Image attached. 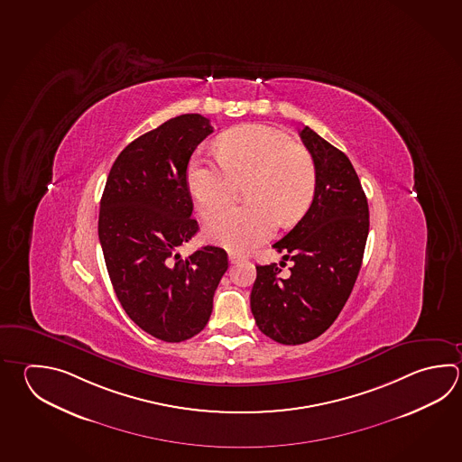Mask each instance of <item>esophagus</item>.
<instances>
[{"label":"esophagus","instance_id":"obj_1","mask_svg":"<svg viewBox=\"0 0 462 462\" xmlns=\"http://www.w3.org/2000/svg\"><path fill=\"white\" fill-rule=\"evenodd\" d=\"M242 260V256L240 254H236V253H228V262L234 263L240 262Z\"/></svg>","mask_w":462,"mask_h":462}]
</instances>
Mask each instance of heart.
<instances>
[{"label":"heart","instance_id":"heart-1","mask_svg":"<svg viewBox=\"0 0 462 462\" xmlns=\"http://www.w3.org/2000/svg\"><path fill=\"white\" fill-rule=\"evenodd\" d=\"M217 153L220 163L194 157L188 165L186 183L196 209L210 217L244 183L251 204L210 218L204 234L212 244L248 252L274 234L278 220L291 226L310 208L317 168L286 132L264 124L238 125L218 137Z\"/></svg>","mask_w":462,"mask_h":462}]
</instances>
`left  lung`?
I'll use <instances>...</instances> for the list:
<instances>
[{
  "label": "left lung",
  "instance_id": "obj_1",
  "mask_svg": "<svg viewBox=\"0 0 462 462\" xmlns=\"http://www.w3.org/2000/svg\"><path fill=\"white\" fill-rule=\"evenodd\" d=\"M317 168L315 196L304 217L273 245L292 262L256 266L250 305L258 328L282 345L320 337L346 304L361 270L369 208L349 158L310 127L300 131Z\"/></svg>",
  "mask_w": 462,
  "mask_h": 462
}]
</instances>
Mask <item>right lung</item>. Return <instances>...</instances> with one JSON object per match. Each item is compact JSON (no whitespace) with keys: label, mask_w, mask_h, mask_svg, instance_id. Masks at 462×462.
<instances>
[{"label":"right lung","mask_w":462,"mask_h":462,"mask_svg":"<svg viewBox=\"0 0 462 462\" xmlns=\"http://www.w3.org/2000/svg\"><path fill=\"white\" fill-rule=\"evenodd\" d=\"M214 132L200 114H181L140 135L116 158L101 198L97 236L114 292L125 314L158 340L198 335L228 268L226 250L176 253L199 230L191 218L186 171Z\"/></svg>","instance_id":"obj_1"}]
</instances>
